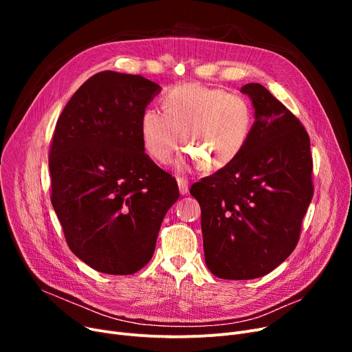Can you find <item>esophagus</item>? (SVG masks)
Listing matches in <instances>:
<instances>
[{
  "mask_svg": "<svg viewBox=\"0 0 352 352\" xmlns=\"http://www.w3.org/2000/svg\"><path fill=\"white\" fill-rule=\"evenodd\" d=\"M177 182H178L179 192H181L182 195L188 194V190H190V182H188V179L184 178V177H178V178H177Z\"/></svg>",
  "mask_w": 352,
  "mask_h": 352,
  "instance_id": "obj_1",
  "label": "esophagus"
}]
</instances>
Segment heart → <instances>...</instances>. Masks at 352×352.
Listing matches in <instances>:
<instances>
[{
    "mask_svg": "<svg viewBox=\"0 0 352 352\" xmlns=\"http://www.w3.org/2000/svg\"><path fill=\"white\" fill-rule=\"evenodd\" d=\"M162 109L146 108L140 129L145 151L168 162L178 150L179 134L192 162L219 170L238 158L254 126V111L243 96L201 84H181L165 91Z\"/></svg>",
    "mask_w": 352,
    "mask_h": 352,
    "instance_id": "heart-1",
    "label": "heart"
}]
</instances>
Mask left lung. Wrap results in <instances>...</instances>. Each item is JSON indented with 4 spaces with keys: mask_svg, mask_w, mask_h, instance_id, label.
<instances>
[{
    "mask_svg": "<svg viewBox=\"0 0 352 352\" xmlns=\"http://www.w3.org/2000/svg\"><path fill=\"white\" fill-rule=\"evenodd\" d=\"M255 108L251 137L235 161L192 184L201 207L208 270L252 280L297 247L314 194L309 137L301 121L261 84L241 89Z\"/></svg>",
    "mask_w": 352,
    "mask_h": 352,
    "instance_id": "left-lung-1",
    "label": "left lung"
}]
</instances>
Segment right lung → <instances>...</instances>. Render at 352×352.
<instances>
[{
	"label": "right lung",
	"mask_w": 352,
	"mask_h": 352,
	"mask_svg": "<svg viewBox=\"0 0 352 352\" xmlns=\"http://www.w3.org/2000/svg\"><path fill=\"white\" fill-rule=\"evenodd\" d=\"M161 87L102 71L71 97L50 148L51 204L69 250L91 268L129 275L148 264L177 181L144 153L140 121Z\"/></svg>",
	"instance_id": "add662e5"
}]
</instances>
